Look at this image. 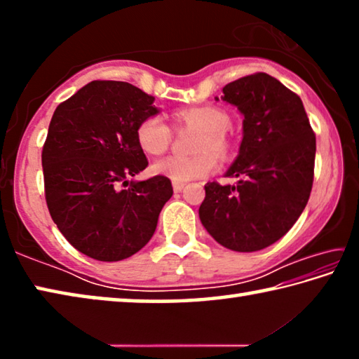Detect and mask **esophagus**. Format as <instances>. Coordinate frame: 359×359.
Instances as JSON below:
<instances>
[{
    "mask_svg": "<svg viewBox=\"0 0 359 359\" xmlns=\"http://www.w3.org/2000/svg\"><path fill=\"white\" fill-rule=\"evenodd\" d=\"M172 188H174L175 193H179V191L184 190L185 184H182V182H172Z\"/></svg>",
    "mask_w": 359,
    "mask_h": 359,
    "instance_id": "obj_1",
    "label": "esophagus"
}]
</instances>
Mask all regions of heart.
Segmentation results:
<instances>
[{"mask_svg":"<svg viewBox=\"0 0 359 359\" xmlns=\"http://www.w3.org/2000/svg\"><path fill=\"white\" fill-rule=\"evenodd\" d=\"M177 118L182 123H187L203 131L199 139L198 151L201 155L193 158L187 156H168L158 160L151 166V171L172 182H190L203 179L218 168V158L212 154H226L228 139L226 133L231 126V117L226 111L214 106L191 107L180 111ZM136 139L139 147L147 155H161L169 149L171 144V128L158 115L144 118L136 130Z\"/></svg>","mask_w":359,"mask_h":359,"instance_id":"heart-1","label":"heart"}]
</instances>
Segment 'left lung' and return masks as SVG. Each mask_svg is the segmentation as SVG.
<instances>
[{
  "instance_id": "obj_1",
  "label": "left lung",
  "mask_w": 359,
  "mask_h": 359,
  "mask_svg": "<svg viewBox=\"0 0 359 359\" xmlns=\"http://www.w3.org/2000/svg\"><path fill=\"white\" fill-rule=\"evenodd\" d=\"M222 100L244 115L239 155L226 171L239 182H208L199 218L229 250H263L288 233L309 201L315 133L299 96L266 72L224 85Z\"/></svg>"
}]
</instances>
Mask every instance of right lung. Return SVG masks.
I'll list each match as a JSON object with an SVG mask.
<instances>
[{
    "label": "right lung",
    "instance_id": "right-lung-1",
    "mask_svg": "<svg viewBox=\"0 0 359 359\" xmlns=\"http://www.w3.org/2000/svg\"><path fill=\"white\" fill-rule=\"evenodd\" d=\"M154 101L128 82L93 81L62 102L48 125L47 208L66 241L93 259L120 261L141 250L172 196L163 175L128 180L149 165L136 130L160 112Z\"/></svg>",
    "mask_w": 359,
    "mask_h": 359
}]
</instances>
